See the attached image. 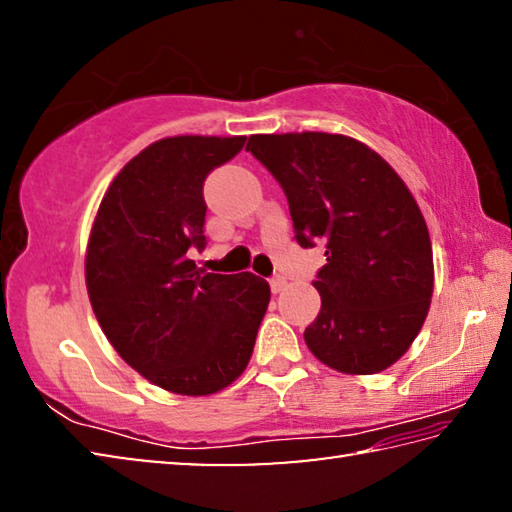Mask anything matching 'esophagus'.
I'll return each instance as SVG.
<instances>
[{
	"instance_id": "obj_1",
	"label": "esophagus",
	"mask_w": 512,
	"mask_h": 512,
	"mask_svg": "<svg viewBox=\"0 0 512 512\" xmlns=\"http://www.w3.org/2000/svg\"><path fill=\"white\" fill-rule=\"evenodd\" d=\"M284 289H287V277L275 275L273 280H271V291H273V293H280V291H284Z\"/></svg>"
}]
</instances>
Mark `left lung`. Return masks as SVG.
I'll use <instances>...</instances> for the list:
<instances>
[{"label":"left lung","instance_id":"obj_1","mask_svg":"<svg viewBox=\"0 0 512 512\" xmlns=\"http://www.w3.org/2000/svg\"><path fill=\"white\" fill-rule=\"evenodd\" d=\"M246 151L282 185L298 244H325L320 311L305 329L311 354L345 375L391 368L433 296L431 239L409 187L348 135H250Z\"/></svg>","mask_w":512,"mask_h":512}]
</instances>
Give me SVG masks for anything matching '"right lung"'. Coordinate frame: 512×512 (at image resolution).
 Listing matches in <instances>:
<instances>
[{
    "label": "right lung",
    "instance_id": "add662e5",
    "mask_svg": "<svg viewBox=\"0 0 512 512\" xmlns=\"http://www.w3.org/2000/svg\"><path fill=\"white\" fill-rule=\"evenodd\" d=\"M246 137L176 135L140 151L94 216L85 287L112 348L164 391L201 397L246 370L271 287L253 273L196 268L205 246L203 183Z\"/></svg>",
    "mask_w": 512,
    "mask_h": 512
}]
</instances>
